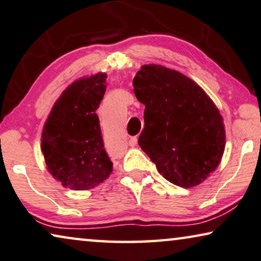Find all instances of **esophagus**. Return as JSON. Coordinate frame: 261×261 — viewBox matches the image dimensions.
Instances as JSON below:
<instances>
[{
	"instance_id": "obj_1",
	"label": "esophagus",
	"mask_w": 261,
	"mask_h": 261,
	"mask_svg": "<svg viewBox=\"0 0 261 261\" xmlns=\"http://www.w3.org/2000/svg\"><path fill=\"white\" fill-rule=\"evenodd\" d=\"M136 144H138V138H136V136H133V138H130L129 140V146L135 147Z\"/></svg>"
}]
</instances>
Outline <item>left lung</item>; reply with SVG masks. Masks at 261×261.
<instances>
[{"label": "left lung", "instance_id": "8db88e82", "mask_svg": "<svg viewBox=\"0 0 261 261\" xmlns=\"http://www.w3.org/2000/svg\"><path fill=\"white\" fill-rule=\"evenodd\" d=\"M133 86L146 106L139 146L160 174L182 188L205 181L222 161L226 142L212 99L189 77L159 64L140 67Z\"/></svg>", "mask_w": 261, "mask_h": 261}]
</instances>
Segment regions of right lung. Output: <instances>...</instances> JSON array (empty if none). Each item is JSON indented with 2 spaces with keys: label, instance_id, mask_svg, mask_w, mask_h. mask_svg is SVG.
I'll return each instance as SVG.
<instances>
[{
  "label": "right lung",
  "instance_id": "add662e5",
  "mask_svg": "<svg viewBox=\"0 0 261 261\" xmlns=\"http://www.w3.org/2000/svg\"><path fill=\"white\" fill-rule=\"evenodd\" d=\"M106 79L105 72H98L74 80L44 122L41 149L46 169L71 190L93 189L113 171L95 113L106 92Z\"/></svg>",
  "mask_w": 261,
  "mask_h": 261
}]
</instances>
